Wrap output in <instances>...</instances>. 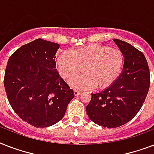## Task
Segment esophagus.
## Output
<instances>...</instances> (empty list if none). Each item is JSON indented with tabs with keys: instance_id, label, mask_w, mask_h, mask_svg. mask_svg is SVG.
<instances>
[{
	"instance_id": "esophagus-1",
	"label": "esophagus",
	"mask_w": 154,
	"mask_h": 154,
	"mask_svg": "<svg viewBox=\"0 0 154 154\" xmlns=\"http://www.w3.org/2000/svg\"><path fill=\"white\" fill-rule=\"evenodd\" d=\"M73 92H74V95H75V96H78V95H80V94H82V91L77 90V89H75V90Z\"/></svg>"
}]
</instances>
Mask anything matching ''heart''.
I'll return each instance as SVG.
<instances>
[{
  "instance_id": "heart-1",
  "label": "heart",
  "mask_w": 154,
  "mask_h": 154,
  "mask_svg": "<svg viewBox=\"0 0 154 154\" xmlns=\"http://www.w3.org/2000/svg\"><path fill=\"white\" fill-rule=\"evenodd\" d=\"M124 55L121 50L109 47L89 45L65 51L57 59L58 69L65 79H72L82 72V75L69 82L70 85L80 89H105L117 80L124 66Z\"/></svg>"
}]
</instances>
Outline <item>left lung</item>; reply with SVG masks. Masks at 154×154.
Wrapping results in <instances>:
<instances>
[{
	"mask_svg": "<svg viewBox=\"0 0 154 154\" xmlns=\"http://www.w3.org/2000/svg\"><path fill=\"white\" fill-rule=\"evenodd\" d=\"M113 42L124 55L123 69L110 86L92 94L86 106L89 119L105 128H117L131 121L141 109L150 85L148 63L143 53L125 42Z\"/></svg>",
	"mask_w": 154,
	"mask_h": 154,
	"instance_id": "left-lung-1",
	"label": "left lung"
}]
</instances>
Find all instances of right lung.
I'll return each mask as SVG.
<instances>
[{"instance_id": "right-lung-1", "label": "right lung", "mask_w": 154, "mask_h": 154, "mask_svg": "<svg viewBox=\"0 0 154 154\" xmlns=\"http://www.w3.org/2000/svg\"><path fill=\"white\" fill-rule=\"evenodd\" d=\"M59 47L39 38L22 45L7 63L4 85L11 107L23 121L37 128L60 122L74 97L56 69Z\"/></svg>"}]
</instances>
